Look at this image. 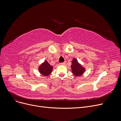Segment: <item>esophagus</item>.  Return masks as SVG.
Instances as JSON below:
<instances>
[{
    "instance_id": "1",
    "label": "esophagus",
    "mask_w": 121,
    "mask_h": 121,
    "mask_svg": "<svg viewBox=\"0 0 121 121\" xmlns=\"http://www.w3.org/2000/svg\"><path fill=\"white\" fill-rule=\"evenodd\" d=\"M60 65H65V62H63V63H60Z\"/></svg>"
}]
</instances>
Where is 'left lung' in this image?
Wrapping results in <instances>:
<instances>
[{
  "label": "left lung",
  "instance_id": "obj_1",
  "mask_svg": "<svg viewBox=\"0 0 121 121\" xmlns=\"http://www.w3.org/2000/svg\"><path fill=\"white\" fill-rule=\"evenodd\" d=\"M72 72L73 74L76 76H81L85 71V69L78 63L77 60L74 58L72 61Z\"/></svg>",
  "mask_w": 121,
  "mask_h": 121
}]
</instances>
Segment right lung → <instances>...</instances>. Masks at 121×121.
Here are the masks:
<instances>
[{"mask_svg":"<svg viewBox=\"0 0 121 121\" xmlns=\"http://www.w3.org/2000/svg\"><path fill=\"white\" fill-rule=\"evenodd\" d=\"M39 71L41 74L47 76L52 73L53 67L46 60H45L38 68Z\"/></svg>","mask_w":121,"mask_h":121,"instance_id":"1","label":"right lung"}]
</instances>
